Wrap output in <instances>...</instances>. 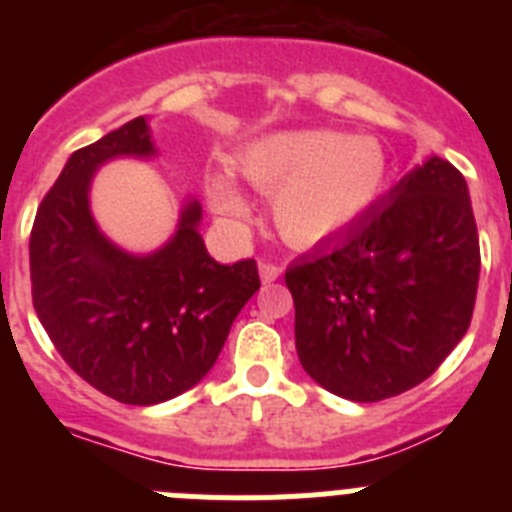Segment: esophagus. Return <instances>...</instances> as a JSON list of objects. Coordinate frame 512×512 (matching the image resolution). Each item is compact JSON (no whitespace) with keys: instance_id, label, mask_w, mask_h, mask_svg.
<instances>
[{"instance_id":"obj_1","label":"esophagus","mask_w":512,"mask_h":512,"mask_svg":"<svg viewBox=\"0 0 512 512\" xmlns=\"http://www.w3.org/2000/svg\"><path fill=\"white\" fill-rule=\"evenodd\" d=\"M259 274H261V282H264V284L277 282V279L282 277V266L271 264V261H261V264H259Z\"/></svg>"}]
</instances>
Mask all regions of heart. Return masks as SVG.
<instances>
[{"label":"heart","mask_w":512,"mask_h":512,"mask_svg":"<svg viewBox=\"0 0 512 512\" xmlns=\"http://www.w3.org/2000/svg\"><path fill=\"white\" fill-rule=\"evenodd\" d=\"M235 169L256 192L274 194V223L284 241L315 246L356 225L384 192L390 158L377 138L338 130H292L256 140ZM212 212L246 220L251 202L223 171L205 179Z\"/></svg>","instance_id":"heart-1"}]
</instances>
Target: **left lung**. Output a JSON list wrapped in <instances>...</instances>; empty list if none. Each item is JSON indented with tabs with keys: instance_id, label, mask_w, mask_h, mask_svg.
<instances>
[{
	"instance_id": "obj_1",
	"label": "left lung",
	"mask_w": 512,
	"mask_h": 512,
	"mask_svg": "<svg viewBox=\"0 0 512 512\" xmlns=\"http://www.w3.org/2000/svg\"><path fill=\"white\" fill-rule=\"evenodd\" d=\"M284 282L297 356L320 387L354 402L413 390L472 323L479 235L461 171L431 156Z\"/></svg>"
}]
</instances>
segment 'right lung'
Instances as JSON below:
<instances>
[{
    "mask_svg": "<svg viewBox=\"0 0 512 512\" xmlns=\"http://www.w3.org/2000/svg\"><path fill=\"white\" fill-rule=\"evenodd\" d=\"M146 117L71 153L30 233L33 305L63 361L125 405L182 395L217 361L230 325L261 287L256 261L217 264L197 223L200 202L156 253L133 256L99 233L89 184L115 156H153Z\"/></svg>",
    "mask_w": 512,
    "mask_h": 512,
    "instance_id": "obj_1",
    "label": "right lung"
}]
</instances>
